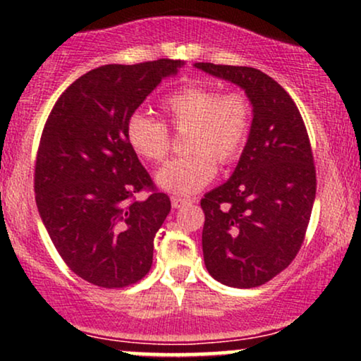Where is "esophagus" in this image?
<instances>
[{"mask_svg": "<svg viewBox=\"0 0 361 361\" xmlns=\"http://www.w3.org/2000/svg\"><path fill=\"white\" fill-rule=\"evenodd\" d=\"M171 204H173V207H175V209H181V207H185V205H190V204H193V200H192V198L173 197V198H171Z\"/></svg>", "mask_w": 361, "mask_h": 361, "instance_id": "esophagus-1", "label": "esophagus"}]
</instances>
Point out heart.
I'll use <instances>...</instances> for the list:
<instances>
[{
	"label": "heart",
	"instance_id": "b5f03b06",
	"mask_svg": "<svg viewBox=\"0 0 361 361\" xmlns=\"http://www.w3.org/2000/svg\"><path fill=\"white\" fill-rule=\"evenodd\" d=\"M169 123L188 128V156L169 161L157 171L156 183L164 192L193 195L217 173V161L231 164L241 156L251 132V103L243 93H224L214 86L186 85L161 103ZM128 146L142 159L161 163L171 149V135L161 120L135 111L126 123Z\"/></svg>",
	"mask_w": 361,
	"mask_h": 361
}]
</instances>
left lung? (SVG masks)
<instances>
[{"label": "left lung", "instance_id": "1", "mask_svg": "<svg viewBox=\"0 0 361 361\" xmlns=\"http://www.w3.org/2000/svg\"><path fill=\"white\" fill-rule=\"evenodd\" d=\"M195 68L246 91L250 137L226 183L202 198V250L215 280L235 288L270 281L304 243L316 166L307 128L290 94L268 74L246 66L197 62Z\"/></svg>", "mask_w": 361, "mask_h": 361}]
</instances>
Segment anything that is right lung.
Returning <instances> with one entry per match:
<instances>
[{"label":"right lung","instance_id":"add662e5","mask_svg":"<svg viewBox=\"0 0 361 361\" xmlns=\"http://www.w3.org/2000/svg\"><path fill=\"white\" fill-rule=\"evenodd\" d=\"M181 61L106 64L61 94L37 151L40 217L69 270L102 288L137 283L151 270L154 235L171 210L137 154L126 123ZM147 191L148 198L135 195Z\"/></svg>","mask_w":361,"mask_h":361}]
</instances>
